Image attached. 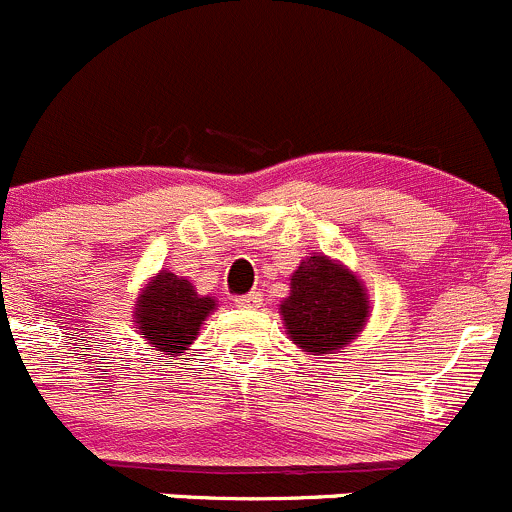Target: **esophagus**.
<instances>
[{
    "label": "esophagus",
    "instance_id": "obj_1",
    "mask_svg": "<svg viewBox=\"0 0 512 512\" xmlns=\"http://www.w3.org/2000/svg\"><path fill=\"white\" fill-rule=\"evenodd\" d=\"M261 301H263L261 293L251 291V293H246V296L236 298V306H239V308H258V306H261Z\"/></svg>",
    "mask_w": 512,
    "mask_h": 512
}]
</instances>
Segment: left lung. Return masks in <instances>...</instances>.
<instances>
[{"mask_svg": "<svg viewBox=\"0 0 512 512\" xmlns=\"http://www.w3.org/2000/svg\"><path fill=\"white\" fill-rule=\"evenodd\" d=\"M291 293L278 303L288 338L308 356L343 353L371 316L361 276L326 254H311L291 273Z\"/></svg>", "mask_w": 512, "mask_h": 512, "instance_id": "1", "label": "left lung"}]
</instances>
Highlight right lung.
Here are the masks:
<instances>
[{
    "mask_svg": "<svg viewBox=\"0 0 512 512\" xmlns=\"http://www.w3.org/2000/svg\"><path fill=\"white\" fill-rule=\"evenodd\" d=\"M216 306V298L196 293L189 278L159 271L139 288L131 313L139 336L164 358H176L189 351Z\"/></svg>",
    "mask_w": 512,
    "mask_h": 512,
    "instance_id": "obj_1",
    "label": "right lung"
}]
</instances>
